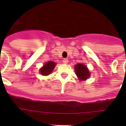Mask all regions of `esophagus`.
<instances>
[{
	"label": "esophagus",
	"mask_w": 126,
	"mask_h": 126,
	"mask_svg": "<svg viewBox=\"0 0 126 126\" xmlns=\"http://www.w3.org/2000/svg\"><path fill=\"white\" fill-rule=\"evenodd\" d=\"M63 62L65 63V64H67L68 62H69V60H68V59H64L63 60Z\"/></svg>",
	"instance_id": "obj_1"
}]
</instances>
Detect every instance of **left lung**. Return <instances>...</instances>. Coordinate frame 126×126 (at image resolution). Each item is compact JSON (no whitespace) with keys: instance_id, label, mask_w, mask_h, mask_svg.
<instances>
[{"instance_id":"1","label":"left lung","mask_w":126,"mask_h":126,"mask_svg":"<svg viewBox=\"0 0 126 126\" xmlns=\"http://www.w3.org/2000/svg\"><path fill=\"white\" fill-rule=\"evenodd\" d=\"M75 69L77 77H79V79L80 80H86L90 77V72L88 71V68L86 67V65L79 63V64L75 65Z\"/></svg>"}]
</instances>
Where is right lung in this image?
I'll use <instances>...</instances> for the list:
<instances>
[{
  "label": "right lung",
  "mask_w": 126,
  "mask_h": 126,
  "mask_svg": "<svg viewBox=\"0 0 126 126\" xmlns=\"http://www.w3.org/2000/svg\"><path fill=\"white\" fill-rule=\"evenodd\" d=\"M55 66V63L53 61H49L44 65V67L40 69V73L42 75L47 76L52 72Z\"/></svg>",
  "instance_id": "1"
}]
</instances>
